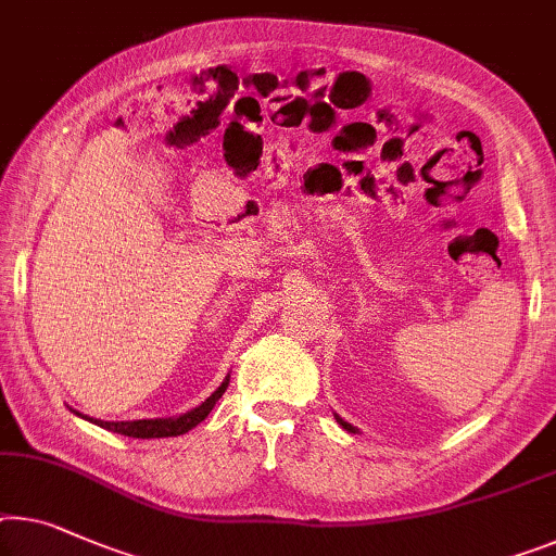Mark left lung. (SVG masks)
<instances>
[{
  "label": "left lung",
  "mask_w": 556,
  "mask_h": 556,
  "mask_svg": "<svg viewBox=\"0 0 556 556\" xmlns=\"http://www.w3.org/2000/svg\"><path fill=\"white\" fill-rule=\"evenodd\" d=\"M334 419L339 421V427H342V429H346V432H350V434H357V432H359V429H357V427H352V425H350V421H344L342 417H339V414H334Z\"/></svg>",
  "instance_id": "1"
}]
</instances>
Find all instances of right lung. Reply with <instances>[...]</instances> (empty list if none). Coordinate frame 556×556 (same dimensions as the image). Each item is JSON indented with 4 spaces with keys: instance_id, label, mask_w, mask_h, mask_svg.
Wrapping results in <instances>:
<instances>
[{
    "instance_id": "obj_1",
    "label": "right lung",
    "mask_w": 556,
    "mask_h": 556,
    "mask_svg": "<svg viewBox=\"0 0 556 556\" xmlns=\"http://www.w3.org/2000/svg\"><path fill=\"white\" fill-rule=\"evenodd\" d=\"M229 387V375L222 379V384L214 389V392L206 396V400L199 404V407L189 409L185 414H179V417H162V419H135V421H104V419H94L89 417V414H81L77 409H72L77 414V417L92 421V425L106 429V432H114V434H124V437H135V439H160V437H179V434H187L189 429H194L199 421L206 419V414L214 409V404L219 402V396L225 394V389Z\"/></svg>"
}]
</instances>
